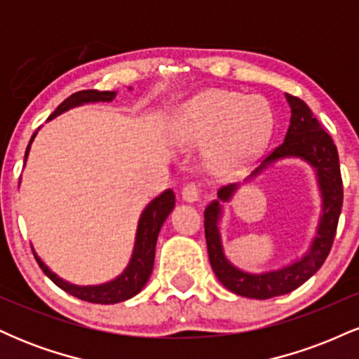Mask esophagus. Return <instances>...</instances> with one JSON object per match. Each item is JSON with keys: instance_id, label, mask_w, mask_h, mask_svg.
<instances>
[{"instance_id": "obj_1", "label": "esophagus", "mask_w": 359, "mask_h": 359, "mask_svg": "<svg viewBox=\"0 0 359 359\" xmlns=\"http://www.w3.org/2000/svg\"><path fill=\"white\" fill-rule=\"evenodd\" d=\"M199 199V189L196 184H187L182 189V201L185 203H196Z\"/></svg>"}]
</instances>
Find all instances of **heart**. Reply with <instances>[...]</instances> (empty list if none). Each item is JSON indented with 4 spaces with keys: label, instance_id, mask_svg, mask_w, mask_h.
Here are the masks:
<instances>
[{
    "label": "heart",
    "instance_id": "heart-1",
    "mask_svg": "<svg viewBox=\"0 0 359 359\" xmlns=\"http://www.w3.org/2000/svg\"><path fill=\"white\" fill-rule=\"evenodd\" d=\"M271 130L273 114L263 97L209 89L177 111L170 142L180 148L209 142L205 165L217 175H233L262 154Z\"/></svg>",
    "mask_w": 359,
    "mask_h": 359
}]
</instances>
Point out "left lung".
I'll list each match as a JSON object with an SVG mask.
<instances>
[{"mask_svg": "<svg viewBox=\"0 0 359 359\" xmlns=\"http://www.w3.org/2000/svg\"><path fill=\"white\" fill-rule=\"evenodd\" d=\"M292 116L285 140L275 148L251 174L246 182L262 174L269 165L283 158H300L314 168L320 197H323V214L311 248L300 259L278 270L248 273L234 266L226 258L222 250L219 221L222 216L221 203H228L240 187V184H229L217 191V199L212 201L204 211V231L208 243L209 262L216 277L228 290L241 297L271 299L288 294L307 282L323 266L334 241L337 221L343 208V180H341L339 155L327 131L320 126L309 106L299 97L285 94Z\"/></svg>", "mask_w": 359, "mask_h": 359, "instance_id": "obj_1", "label": "left lung"}]
</instances>
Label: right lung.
<instances>
[{
    "label": "right lung",
    "instance_id": "1",
    "mask_svg": "<svg viewBox=\"0 0 359 359\" xmlns=\"http://www.w3.org/2000/svg\"><path fill=\"white\" fill-rule=\"evenodd\" d=\"M116 97V90H96V89H88V90H79V93H74L72 96H69L64 102H60L59 108L48 116L47 121H50L55 116L69 111L76 106L88 104V102H109ZM32 137L30 143L27 147V154H25V162H27L28 151H30V145L34 142ZM175 205V194L167 189L160 196H156L150 204L143 209L142 216H140L138 228H137V238H135V248L131 253V259L128 263V266L123 270L121 275H118L116 278L111 280V282L101 283V285H74V283L65 282L59 275H55L48 269L47 265L40 259L39 255L35 253V259L39 263V266L42 271L47 275L48 278L55 283L57 287H60L62 290L67 292V294L74 295V297L86 300L90 304H118L123 300H128L138 294L143 287L147 285L148 278H150L151 270H154V262H155V245L156 238H158L160 228L165 222L167 216L172 212Z\"/></svg>",
    "mask_w": 359,
    "mask_h": 359
}]
</instances>
